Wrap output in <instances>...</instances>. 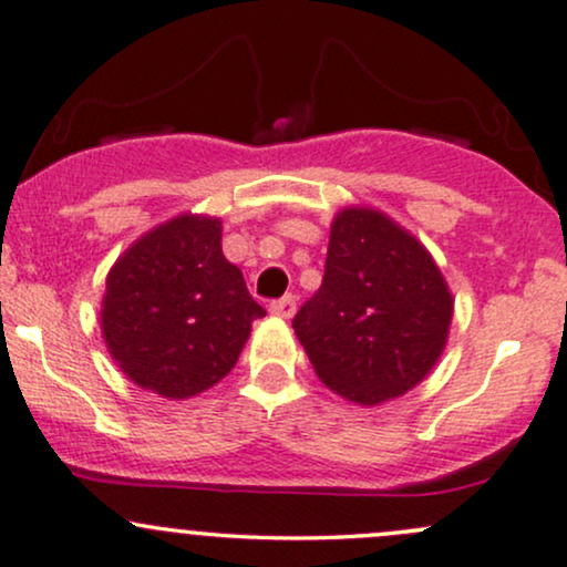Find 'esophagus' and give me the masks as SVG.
<instances>
[{
    "label": "esophagus",
    "mask_w": 567,
    "mask_h": 567,
    "mask_svg": "<svg viewBox=\"0 0 567 567\" xmlns=\"http://www.w3.org/2000/svg\"><path fill=\"white\" fill-rule=\"evenodd\" d=\"M270 312L278 318H291L297 312V297L295 295H286L276 302H270Z\"/></svg>",
    "instance_id": "esophagus-1"
}]
</instances>
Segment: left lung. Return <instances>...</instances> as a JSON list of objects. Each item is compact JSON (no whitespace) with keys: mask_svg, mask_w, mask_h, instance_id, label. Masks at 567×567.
Segmentation results:
<instances>
[{"mask_svg":"<svg viewBox=\"0 0 567 567\" xmlns=\"http://www.w3.org/2000/svg\"><path fill=\"white\" fill-rule=\"evenodd\" d=\"M452 312L450 286L421 239L381 209L352 205L333 218L323 284L291 326L333 394L375 408L431 373Z\"/></svg>","mask_w":567,"mask_h":567,"instance_id":"1","label":"left lung"}]
</instances>
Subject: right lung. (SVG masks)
<instances>
[{"mask_svg":"<svg viewBox=\"0 0 567 567\" xmlns=\"http://www.w3.org/2000/svg\"><path fill=\"white\" fill-rule=\"evenodd\" d=\"M220 241V218L181 213L138 236L104 281L110 358L165 400H192L226 379L251 320L265 316Z\"/></svg>","mask_w":567,"mask_h":567,"instance_id":"obj_1","label":"right lung"}]
</instances>
